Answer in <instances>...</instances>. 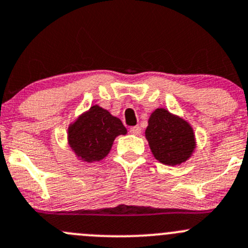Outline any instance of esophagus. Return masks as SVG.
Masks as SVG:
<instances>
[{"instance_id":"obj_1","label":"esophagus","mask_w":248,"mask_h":248,"mask_svg":"<svg viewBox=\"0 0 248 248\" xmlns=\"http://www.w3.org/2000/svg\"><path fill=\"white\" fill-rule=\"evenodd\" d=\"M129 132H131L132 134H134V136H139L140 133H141V128H140L139 126H136V127H132L131 129H129Z\"/></svg>"}]
</instances>
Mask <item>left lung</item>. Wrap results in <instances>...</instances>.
<instances>
[{"mask_svg":"<svg viewBox=\"0 0 248 248\" xmlns=\"http://www.w3.org/2000/svg\"><path fill=\"white\" fill-rule=\"evenodd\" d=\"M145 137L155 158L167 166L184 163L196 149V138L191 124L164 108L152 112Z\"/></svg>","mask_w":248,"mask_h":248,"instance_id":"obj_1","label":"left lung"}]
</instances>
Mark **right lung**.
<instances>
[{"label": "right lung", "instance_id": "obj_1", "mask_svg": "<svg viewBox=\"0 0 248 248\" xmlns=\"http://www.w3.org/2000/svg\"><path fill=\"white\" fill-rule=\"evenodd\" d=\"M126 133L121 120L108 110L93 106L69 124L68 145L81 161L91 163L103 159L115 138Z\"/></svg>", "mask_w": 248, "mask_h": 248}]
</instances>
